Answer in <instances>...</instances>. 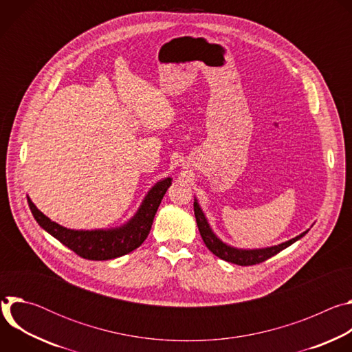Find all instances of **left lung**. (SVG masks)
Segmentation results:
<instances>
[{
	"label": "left lung",
	"mask_w": 352,
	"mask_h": 352,
	"mask_svg": "<svg viewBox=\"0 0 352 352\" xmlns=\"http://www.w3.org/2000/svg\"><path fill=\"white\" fill-rule=\"evenodd\" d=\"M193 212H195L199 232H200V235H202V239L206 243V246L209 248L210 252H213L217 258H220L226 262H231V263L239 265V266H250V265L262 263V262L267 261L269 258L281 252L283 249L288 248L289 245H292L298 239L302 238L309 231V228H308L307 231L300 232L295 238H291V239H288L283 243H278V245H273V246H267V248L243 249V248H235L232 245H228L227 242H224L223 239H220L216 235V232L210 227L209 220H208L206 214L204 213L202 208H200L196 197H195V202H193Z\"/></svg>",
	"instance_id": "1"
}]
</instances>
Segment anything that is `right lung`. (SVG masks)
Wrapping results in <instances>:
<instances>
[{
  "label": "right lung",
  "mask_w": 352,
  "mask_h": 352,
  "mask_svg": "<svg viewBox=\"0 0 352 352\" xmlns=\"http://www.w3.org/2000/svg\"><path fill=\"white\" fill-rule=\"evenodd\" d=\"M173 182L171 177L157 181L144 195L136 213L124 224L110 228L74 230L67 228L41 213L32 199L28 204L38 226L53 235L76 255L89 261H110L124 256L139 248L152 228L153 219L162 204V199Z\"/></svg>",
  "instance_id": "add662e5"
}]
</instances>
